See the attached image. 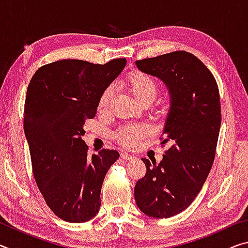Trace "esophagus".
<instances>
[{
	"mask_svg": "<svg viewBox=\"0 0 248 248\" xmlns=\"http://www.w3.org/2000/svg\"><path fill=\"white\" fill-rule=\"evenodd\" d=\"M120 157L123 159H127V161H130V159H133L134 156L131 154H128V153H121L120 154Z\"/></svg>",
	"mask_w": 248,
	"mask_h": 248,
	"instance_id": "1",
	"label": "esophagus"
}]
</instances>
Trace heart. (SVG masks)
<instances>
[{"label": "heart", "mask_w": 248, "mask_h": 248, "mask_svg": "<svg viewBox=\"0 0 248 248\" xmlns=\"http://www.w3.org/2000/svg\"><path fill=\"white\" fill-rule=\"evenodd\" d=\"M128 86L134 97L140 103L145 100H153L156 97L158 85L155 79L143 72H134L128 78ZM112 97V87H107L99 98L98 108L105 110ZM151 130L146 124H128L119 129L115 133V139L124 148H137L140 141L150 134Z\"/></svg>", "instance_id": "b5f03b06"}]
</instances>
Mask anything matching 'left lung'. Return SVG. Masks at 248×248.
<instances>
[{
  "mask_svg": "<svg viewBox=\"0 0 248 248\" xmlns=\"http://www.w3.org/2000/svg\"><path fill=\"white\" fill-rule=\"evenodd\" d=\"M138 69L161 78L170 95L162 144L163 159L142 158L146 174L134 187L144 215L166 219L187 209L199 194L216 156L221 127L219 87L198 58L174 51L136 61Z\"/></svg>",
  "mask_w": 248,
  "mask_h": 248,
  "instance_id": "1",
  "label": "left lung"
}]
</instances>
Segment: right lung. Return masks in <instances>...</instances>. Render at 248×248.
I'll use <instances>...</instances> for the list:
<instances>
[{
  "label": "right lung",
  "instance_id": "right-lung-1",
  "mask_svg": "<svg viewBox=\"0 0 248 248\" xmlns=\"http://www.w3.org/2000/svg\"><path fill=\"white\" fill-rule=\"evenodd\" d=\"M125 59L105 64L65 59L32 75L24 108V130L32 173L46 203L60 219L82 223L100 207V189L115 150L91 155L82 136L95 117L104 91L118 77Z\"/></svg>",
  "mask_w": 248,
  "mask_h": 248
}]
</instances>
